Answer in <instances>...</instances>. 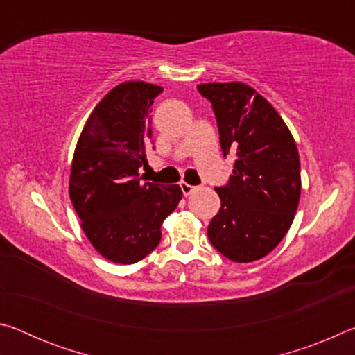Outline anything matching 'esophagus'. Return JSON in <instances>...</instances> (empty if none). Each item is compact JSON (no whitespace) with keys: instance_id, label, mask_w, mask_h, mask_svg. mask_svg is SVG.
I'll return each instance as SVG.
<instances>
[{"instance_id":"34e87169","label":"esophagus","mask_w":355,"mask_h":355,"mask_svg":"<svg viewBox=\"0 0 355 355\" xmlns=\"http://www.w3.org/2000/svg\"><path fill=\"white\" fill-rule=\"evenodd\" d=\"M180 188H182V192H183V196L184 197H188V196H191L192 192L196 191V186H192V184H188V183H184V182H182L180 183Z\"/></svg>"}]
</instances>
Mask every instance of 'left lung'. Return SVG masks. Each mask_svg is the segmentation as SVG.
Returning a JSON list of instances; mask_svg holds the SVG:
<instances>
[{"instance_id":"8db88e82","label":"left lung","mask_w":355,"mask_h":355,"mask_svg":"<svg viewBox=\"0 0 355 355\" xmlns=\"http://www.w3.org/2000/svg\"><path fill=\"white\" fill-rule=\"evenodd\" d=\"M197 91L213 106L222 153L235 156L228 183L214 188L220 208L208 239L228 260H260L284 239L296 214V142L272 105L248 84L207 83Z\"/></svg>"}]
</instances>
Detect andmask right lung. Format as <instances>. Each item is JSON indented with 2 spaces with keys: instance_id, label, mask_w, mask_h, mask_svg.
<instances>
[{
  "instance_id": "1",
  "label": "right lung",
  "mask_w": 355,
  "mask_h": 355,
  "mask_svg": "<svg viewBox=\"0 0 355 355\" xmlns=\"http://www.w3.org/2000/svg\"><path fill=\"white\" fill-rule=\"evenodd\" d=\"M163 87L125 81L95 106L78 139L70 200L98 254L120 264L147 257L161 241V224L177 208L178 184L144 182L152 142V105Z\"/></svg>"
}]
</instances>
